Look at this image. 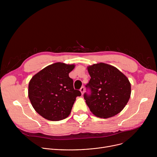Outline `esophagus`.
<instances>
[{
    "instance_id": "esophagus-1",
    "label": "esophagus",
    "mask_w": 157,
    "mask_h": 157,
    "mask_svg": "<svg viewBox=\"0 0 157 157\" xmlns=\"http://www.w3.org/2000/svg\"><path fill=\"white\" fill-rule=\"evenodd\" d=\"M80 92L81 93V94L83 95L84 94V92H85V88L84 86H82L81 88H80Z\"/></svg>"
}]
</instances>
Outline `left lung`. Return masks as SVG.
I'll list each match as a JSON object with an SVG mask.
<instances>
[{
    "mask_svg": "<svg viewBox=\"0 0 157 157\" xmlns=\"http://www.w3.org/2000/svg\"><path fill=\"white\" fill-rule=\"evenodd\" d=\"M91 79L86 87L91 94H84L88 108L95 116L108 118L120 113L128 102L131 85L127 76L117 67L98 63L87 67Z\"/></svg>",
    "mask_w": 157,
    "mask_h": 157,
    "instance_id": "1",
    "label": "left lung"
}]
</instances>
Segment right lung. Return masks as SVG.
I'll return each mask as SVG.
<instances>
[{
	"label": "right lung",
	"mask_w": 157,
	"mask_h": 157,
	"mask_svg": "<svg viewBox=\"0 0 157 157\" xmlns=\"http://www.w3.org/2000/svg\"><path fill=\"white\" fill-rule=\"evenodd\" d=\"M74 64L56 62L40 71L32 78L28 95L35 111L44 118L59 121L69 117L73 104L81 94L74 90L69 74Z\"/></svg>",
	"instance_id": "obj_1"
}]
</instances>
